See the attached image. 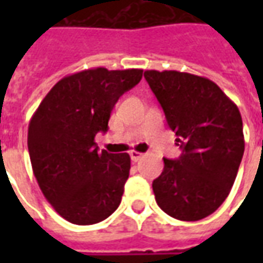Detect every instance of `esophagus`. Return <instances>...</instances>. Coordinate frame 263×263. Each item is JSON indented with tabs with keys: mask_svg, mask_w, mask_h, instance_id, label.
Instances as JSON below:
<instances>
[{
	"mask_svg": "<svg viewBox=\"0 0 263 263\" xmlns=\"http://www.w3.org/2000/svg\"><path fill=\"white\" fill-rule=\"evenodd\" d=\"M129 155H131L132 162H138V160L141 159V158L143 156V154H141V152H137V151H131V152H129Z\"/></svg>",
	"mask_w": 263,
	"mask_h": 263,
	"instance_id": "obj_1",
	"label": "esophagus"
}]
</instances>
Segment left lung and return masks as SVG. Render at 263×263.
Masks as SVG:
<instances>
[{
	"label": "left lung",
	"mask_w": 263,
	"mask_h": 263,
	"mask_svg": "<svg viewBox=\"0 0 263 263\" xmlns=\"http://www.w3.org/2000/svg\"><path fill=\"white\" fill-rule=\"evenodd\" d=\"M143 76L183 149L177 160L163 159V172L152 183L156 203L177 220L205 218L228 197L242 159L239 109L201 76L176 70H146Z\"/></svg>",
	"instance_id": "1"
}]
</instances>
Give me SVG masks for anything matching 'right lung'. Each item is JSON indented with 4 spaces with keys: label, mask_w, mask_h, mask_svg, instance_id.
Here are the masks:
<instances>
[{
    "label": "right lung",
    "mask_w": 263,
    "mask_h": 263,
    "mask_svg": "<svg viewBox=\"0 0 263 263\" xmlns=\"http://www.w3.org/2000/svg\"><path fill=\"white\" fill-rule=\"evenodd\" d=\"M141 69H87L66 76L46 94L28 126V149L37 184L56 213L90 226L118 209L129 176L128 154L98 151L118 98L142 79Z\"/></svg>",
    "instance_id": "1"
}]
</instances>
